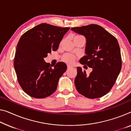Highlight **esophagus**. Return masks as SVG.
<instances>
[{
  "label": "esophagus",
  "instance_id": "1",
  "mask_svg": "<svg viewBox=\"0 0 131 131\" xmlns=\"http://www.w3.org/2000/svg\"><path fill=\"white\" fill-rule=\"evenodd\" d=\"M71 67H72V66H70V65H67V68H71Z\"/></svg>",
  "mask_w": 131,
  "mask_h": 131
}]
</instances>
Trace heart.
Listing matches in <instances>:
<instances>
[{
    "mask_svg": "<svg viewBox=\"0 0 131 131\" xmlns=\"http://www.w3.org/2000/svg\"><path fill=\"white\" fill-rule=\"evenodd\" d=\"M78 36H74L73 39L77 37H78ZM62 60H63L64 62H66V63L70 64H73L74 61H75V57L71 54H64L63 57H62Z\"/></svg>",
    "mask_w": 131,
    "mask_h": 131,
    "instance_id": "heart-1",
    "label": "heart"
}]
</instances>
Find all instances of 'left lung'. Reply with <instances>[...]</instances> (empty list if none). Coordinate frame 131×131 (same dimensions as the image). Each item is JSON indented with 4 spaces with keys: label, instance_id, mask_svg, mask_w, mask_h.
<instances>
[{
    "label": "left lung",
    "instance_id": "obj_1",
    "mask_svg": "<svg viewBox=\"0 0 131 131\" xmlns=\"http://www.w3.org/2000/svg\"><path fill=\"white\" fill-rule=\"evenodd\" d=\"M71 30L85 36L86 56L80 60V63L92 68L89 75H86L85 70L77 68L75 87L86 98L101 97L110 91L121 70V56L117 40L101 26L95 24L72 27Z\"/></svg>",
    "mask_w": 131,
    "mask_h": 131
}]
</instances>
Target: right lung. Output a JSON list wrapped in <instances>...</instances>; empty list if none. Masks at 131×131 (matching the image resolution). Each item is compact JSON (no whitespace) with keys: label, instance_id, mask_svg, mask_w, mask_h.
I'll use <instances>...</instances> for the list:
<instances>
[{"label":"right lung","instance_id":"add662e5","mask_svg":"<svg viewBox=\"0 0 131 131\" xmlns=\"http://www.w3.org/2000/svg\"><path fill=\"white\" fill-rule=\"evenodd\" d=\"M70 27L42 23L21 36L16 51L14 67L18 82L26 94L36 98L51 95L56 90L59 78L67 65L59 62L51 68L45 58L56 51Z\"/></svg>","mask_w":131,"mask_h":131}]
</instances>
